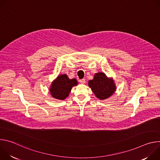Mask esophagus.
Returning <instances> with one entry per match:
<instances>
[{"label": "esophagus", "mask_w": 160, "mask_h": 160, "mask_svg": "<svg viewBox=\"0 0 160 160\" xmlns=\"http://www.w3.org/2000/svg\"><path fill=\"white\" fill-rule=\"evenodd\" d=\"M85 80L84 79V78H83V79H81V80H79V82L81 83V84H84L85 83Z\"/></svg>", "instance_id": "34e87169"}]
</instances>
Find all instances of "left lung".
I'll return each mask as SVG.
<instances>
[{
  "label": "left lung",
  "mask_w": 160,
  "mask_h": 160,
  "mask_svg": "<svg viewBox=\"0 0 160 160\" xmlns=\"http://www.w3.org/2000/svg\"><path fill=\"white\" fill-rule=\"evenodd\" d=\"M88 86L96 96L101 100L110 97L116 90L112 80L108 78L103 73H96L94 79L88 81Z\"/></svg>",
  "instance_id": "8db88e82"
}]
</instances>
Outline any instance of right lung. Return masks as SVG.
<instances>
[{
    "label": "right lung",
    "instance_id": "obj_1",
    "mask_svg": "<svg viewBox=\"0 0 160 160\" xmlns=\"http://www.w3.org/2000/svg\"><path fill=\"white\" fill-rule=\"evenodd\" d=\"M76 79H70L65 74L59 75L52 83L50 92L52 96L57 99L64 100L66 98L73 86L77 85Z\"/></svg>",
    "mask_w": 160,
    "mask_h": 160
}]
</instances>
